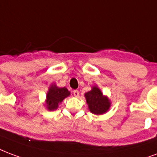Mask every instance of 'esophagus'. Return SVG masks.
I'll return each instance as SVG.
<instances>
[{"label": "esophagus", "mask_w": 157, "mask_h": 157, "mask_svg": "<svg viewBox=\"0 0 157 157\" xmlns=\"http://www.w3.org/2000/svg\"><path fill=\"white\" fill-rule=\"evenodd\" d=\"M73 95L75 96H79V91L77 90H73Z\"/></svg>", "instance_id": "esophagus-1"}]
</instances>
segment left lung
<instances>
[{
  "label": "left lung",
  "instance_id": "obj_1",
  "mask_svg": "<svg viewBox=\"0 0 157 157\" xmlns=\"http://www.w3.org/2000/svg\"><path fill=\"white\" fill-rule=\"evenodd\" d=\"M88 107L90 111L96 115H101L105 113L110 107L111 103L107 97L103 96L101 91L96 86L92 90L85 94Z\"/></svg>",
  "mask_w": 157,
  "mask_h": 157
}]
</instances>
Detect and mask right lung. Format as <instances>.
<instances>
[{
    "instance_id": "add662e5",
    "label": "right lung",
    "mask_w": 157,
    "mask_h": 157,
    "mask_svg": "<svg viewBox=\"0 0 157 157\" xmlns=\"http://www.w3.org/2000/svg\"><path fill=\"white\" fill-rule=\"evenodd\" d=\"M70 95V91L66 87L59 88L56 86H52L46 96V105L50 111L56 110L58 104L61 103L66 97Z\"/></svg>"
}]
</instances>
